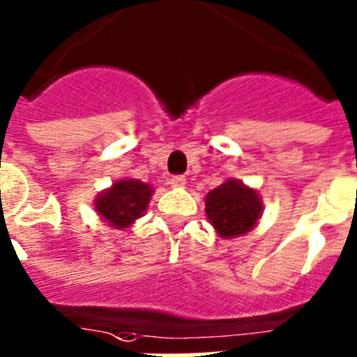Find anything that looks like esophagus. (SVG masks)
I'll return each instance as SVG.
<instances>
[{
    "mask_svg": "<svg viewBox=\"0 0 357 357\" xmlns=\"http://www.w3.org/2000/svg\"><path fill=\"white\" fill-rule=\"evenodd\" d=\"M169 184L173 188H184V186H186V178H184L182 175H176V176H173V178H171Z\"/></svg>",
    "mask_w": 357,
    "mask_h": 357,
    "instance_id": "1",
    "label": "esophagus"
}]
</instances>
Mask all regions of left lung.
I'll list each match as a JSON object with an SVG mask.
<instances>
[{
  "label": "left lung",
  "instance_id": "obj_1",
  "mask_svg": "<svg viewBox=\"0 0 357 357\" xmlns=\"http://www.w3.org/2000/svg\"><path fill=\"white\" fill-rule=\"evenodd\" d=\"M204 212L220 238H236L257 227L262 216V199L244 182L227 178L206 193Z\"/></svg>",
  "mask_w": 357,
  "mask_h": 357
}]
</instances>
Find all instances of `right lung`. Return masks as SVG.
<instances>
[{
    "label": "right lung",
    "instance_id": "right-lung-1",
    "mask_svg": "<svg viewBox=\"0 0 357 357\" xmlns=\"http://www.w3.org/2000/svg\"><path fill=\"white\" fill-rule=\"evenodd\" d=\"M153 186L137 178H121L100 192L95 199V212L109 227L124 231L147 210Z\"/></svg>",
    "mask_w": 357,
    "mask_h": 357
}]
</instances>
